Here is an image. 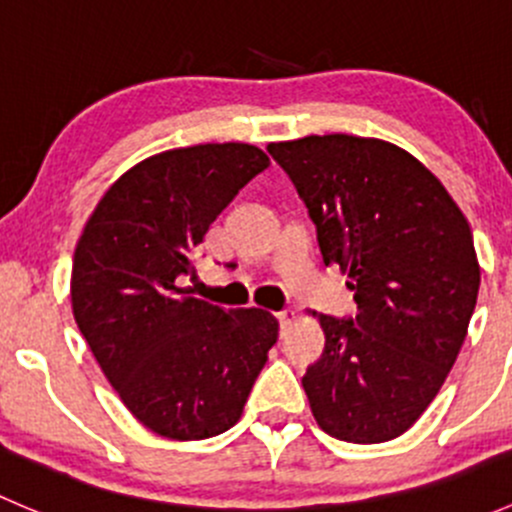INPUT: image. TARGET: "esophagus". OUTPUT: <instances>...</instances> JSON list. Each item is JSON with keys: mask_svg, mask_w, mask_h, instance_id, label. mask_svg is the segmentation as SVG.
<instances>
[{"mask_svg": "<svg viewBox=\"0 0 512 512\" xmlns=\"http://www.w3.org/2000/svg\"><path fill=\"white\" fill-rule=\"evenodd\" d=\"M277 319H280L282 329H285L287 324L294 322V312H292V309H282V312H277Z\"/></svg>", "mask_w": 512, "mask_h": 512, "instance_id": "obj_1", "label": "esophagus"}]
</instances>
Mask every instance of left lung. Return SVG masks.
<instances>
[{
    "label": "left lung",
    "mask_w": 512,
    "mask_h": 512,
    "mask_svg": "<svg viewBox=\"0 0 512 512\" xmlns=\"http://www.w3.org/2000/svg\"><path fill=\"white\" fill-rule=\"evenodd\" d=\"M267 151L356 302V317L319 314L327 342L302 376L312 414L339 441H391L436 399L466 339L480 287L471 227L394 143L329 133Z\"/></svg>",
    "instance_id": "obj_1"
}]
</instances>
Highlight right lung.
I'll use <instances>...</instances> for the list:
<instances>
[{"label": "right lung", "mask_w": 512, "mask_h": 512, "mask_svg": "<svg viewBox=\"0 0 512 512\" xmlns=\"http://www.w3.org/2000/svg\"><path fill=\"white\" fill-rule=\"evenodd\" d=\"M270 158L247 143L175 148L133 165L98 200L71 267V307L126 409L175 441L240 421L277 342L265 309L190 297L193 252Z\"/></svg>", "instance_id": "obj_1"}]
</instances>
